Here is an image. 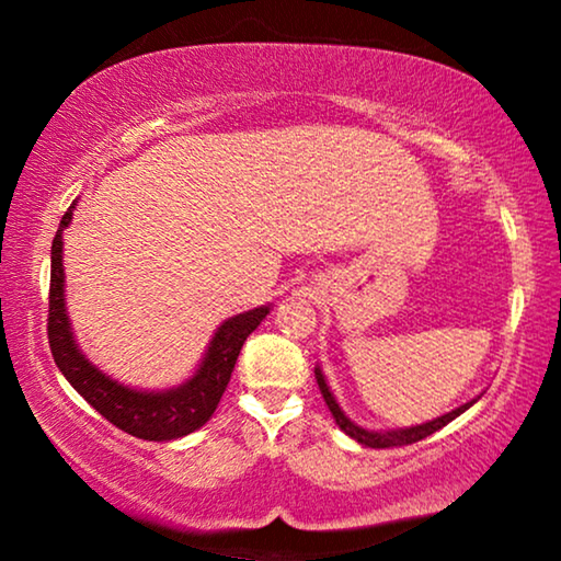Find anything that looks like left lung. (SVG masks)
Wrapping results in <instances>:
<instances>
[{
  "mask_svg": "<svg viewBox=\"0 0 561 561\" xmlns=\"http://www.w3.org/2000/svg\"><path fill=\"white\" fill-rule=\"evenodd\" d=\"M317 382H319L321 396H324V401H327V405H329V411H332V416H334L336 424H340L342 432H344V434H350L352 439H357L359 444H365V447H373V449L403 447V444H413V442L426 439V436H432L434 432H439L442 426H447L451 419H457L459 413H465L467 409H470V405H472L474 401H478V398H474V401L465 403V405H459V409H455L451 413H444V416L434 419V421H428V424H421V426L398 428V432H367V428H359V426H355L347 416H344L342 409H340V403L334 401L332 390H329L327 380H324V375H321L319 367H317Z\"/></svg>",
  "mask_w": 561,
  "mask_h": 561,
  "instance_id": "1",
  "label": "left lung"
}]
</instances>
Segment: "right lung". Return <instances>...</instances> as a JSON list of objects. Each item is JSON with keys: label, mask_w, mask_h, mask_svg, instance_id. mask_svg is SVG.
<instances>
[{"label": "right lung", "mask_w": 561, "mask_h": 561, "mask_svg": "<svg viewBox=\"0 0 561 561\" xmlns=\"http://www.w3.org/2000/svg\"><path fill=\"white\" fill-rule=\"evenodd\" d=\"M76 202L60 219V227L53 237L50 248V296H48V344L56 359L58 370L66 380L102 413V416L122 432L148 442L179 439L196 432L217 411L219 398L225 393L229 378H232L234 363L248 336L267 317V306L263 309L244 311L240 317L227 319L214 334L202 367L194 378L183 382L181 388L165 390V393H145L119 386L117 380L106 378L96 370L87 357L76 347L71 327H68L66 304H64V229L73 217Z\"/></svg>", "instance_id": "right-lung-1"}]
</instances>
